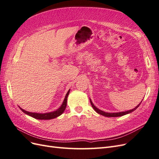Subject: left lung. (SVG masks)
Returning a JSON list of instances; mask_svg holds the SVG:
<instances>
[{"mask_svg":"<svg viewBox=\"0 0 159 159\" xmlns=\"http://www.w3.org/2000/svg\"><path fill=\"white\" fill-rule=\"evenodd\" d=\"M141 102L140 103H139L135 108H134V109H131V110L127 111L119 112V113H106V112L103 111H102V110H99V109H98L97 107H96L95 106V105H93V103H92V102H91V99H90V103H91V106H92V107L94 109V110L95 111L97 112L98 113L100 114V115H103V116L108 117H120V116H123V115H126V114L131 113V112L133 111H134V110L137 109L138 108V107L139 106V105H140V104L141 103Z\"/></svg>","mask_w":159,"mask_h":159,"instance_id":"8db88e82","label":"left lung"}]
</instances>
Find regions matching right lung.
I'll list each match as a JSON object with an SVG mask.
<instances>
[{"label":"right lung","instance_id":"add662e5","mask_svg":"<svg viewBox=\"0 0 159 159\" xmlns=\"http://www.w3.org/2000/svg\"><path fill=\"white\" fill-rule=\"evenodd\" d=\"M70 93V90L68 91V93H67L65 99L63 102V103L61 104V105L60 106V107L59 109H57L55 111H53V112H50V113H31V112H28L22 109V108L20 107V109L22 111L30 115V116L37 119H54L57 117L60 116V115H61L63 113V112L64 111V110L66 107V105H67V98H68V96L69 95Z\"/></svg>","mask_w":159,"mask_h":159}]
</instances>
